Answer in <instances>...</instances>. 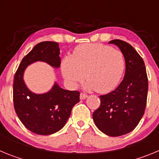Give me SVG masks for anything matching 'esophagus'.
<instances>
[{"mask_svg":"<svg viewBox=\"0 0 159 159\" xmlns=\"http://www.w3.org/2000/svg\"><path fill=\"white\" fill-rule=\"evenodd\" d=\"M80 99H85L86 98H88V95H87V94H84V93H80Z\"/></svg>","mask_w":159,"mask_h":159,"instance_id":"obj_1","label":"esophagus"}]
</instances>
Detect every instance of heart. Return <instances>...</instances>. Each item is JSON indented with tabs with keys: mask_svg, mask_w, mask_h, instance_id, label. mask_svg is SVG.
<instances>
[{
	"mask_svg": "<svg viewBox=\"0 0 159 159\" xmlns=\"http://www.w3.org/2000/svg\"><path fill=\"white\" fill-rule=\"evenodd\" d=\"M125 69V59L120 50L102 43H85L75 48L72 57L67 56L61 64L67 82L75 87L85 77L86 89L110 92L119 84Z\"/></svg>",
	"mask_w": 159,
	"mask_h": 159,
	"instance_id": "1",
	"label": "heart"
}]
</instances>
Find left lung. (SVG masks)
Segmentation results:
<instances>
[{"label": "left lung", "instance_id": "1", "mask_svg": "<svg viewBox=\"0 0 159 159\" xmlns=\"http://www.w3.org/2000/svg\"><path fill=\"white\" fill-rule=\"evenodd\" d=\"M123 52L126 64L123 80L115 91L100 95L99 107L93 120L99 130L111 137L134 130L143 118L147 105L148 80L144 61L130 43L111 40Z\"/></svg>", "mask_w": 159, "mask_h": 159}]
</instances>
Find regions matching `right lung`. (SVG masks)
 <instances>
[{"instance_id": "add662e5", "label": "right lung", "mask_w": 159, "mask_h": 159, "mask_svg": "<svg viewBox=\"0 0 159 159\" xmlns=\"http://www.w3.org/2000/svg\"><path fill=\"white\" fill-rule=\"evenodd\" d=\"M60 48L57 42L37 43L21 60L13 81V102L18 118L28 130L36 134L48 135L64 127L71 109L80 102V92L64 90L57 82L46 93L31 92L24 81L26 67L37 61L55 68L60 66Z\"/></svg>"}]
</instances>
